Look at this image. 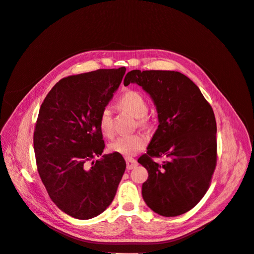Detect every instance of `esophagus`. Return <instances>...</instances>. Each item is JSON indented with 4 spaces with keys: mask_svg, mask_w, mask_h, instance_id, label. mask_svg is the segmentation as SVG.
I'll list each match as a JSON object with an SVG mask.
<instances>
[{
    "mask_svg": "<svg viewBox=\"0 0 254 254\" xmlns=\"http://www.w3.org/2000/svg\"><path fill=\"white\" fill-rule=\"evenodd\" d=\"M126 164H127V170H133V168L137 165L136 160L131 159V158H126Z\"/></svg>",
    "mask_w": 254,
    "mask_h": 254,
    "instance_id": "esophagus-1",
    "label": "esophagus"
}]
</instances>
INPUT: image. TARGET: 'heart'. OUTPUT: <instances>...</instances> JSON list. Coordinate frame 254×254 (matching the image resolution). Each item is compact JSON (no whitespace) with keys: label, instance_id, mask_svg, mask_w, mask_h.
Masks as SVG:
<instances>
[{"label":"heart","instance_id":"heart-1","mask_svg":"<svg viewBox=\"0 0 254 254\" xmlns=\"http://www.w3.org/2000/svg\"><path fill=\"white\" fill-rule=\"evenodd\" d=\"M119 103L123 108L136 119H143L148 112V105L145 97L136 91H127L122 95ZM98 127L104 135L110 136L112 134V117L109 108H105L99 115ZM146 145H147V137L143 134L121 135L109 144V150L124 157H132L143 150Z\"/></svg>","mask_w":254,"mask_h":254}]
</instances>
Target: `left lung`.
Wrapping results in <instances>:
<instances>
[{"label":"left lung","instance_id":"1","mask_svg":"<svg viewBox=\"0 0 254 254\" xmlns=\"http://www.w3.org/2000/svg\"><path fill=\"white\" fill-rule=\"evenodd\" d=\"M136 83L156 106L159 125L137 162L148 172L142 196L165 217L187 213L201 200L216 166V121L196 84L175 71L133 70L124 86ZM165 155L159 165L153 156Z\"/></svg>","mask_w":254,"mask_h":254}]
</instances>
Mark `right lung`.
Listing matches in <instances>:
<instances>
[{"label":"right lung","mask_w":254,"mask_h":254,"mask_svg":"<svg viewBox=\"0 0 254 254\" xmlns=\"http://www.w3.org/2000/svg\"><path fill=\"white\" fill-rule=\"evenodd\" d=\"M126 67L97 70L59 80L40 107L34 133L38 173L59 209L77 219L102 214L113 201L126 170L119 153L102 156V111L122 82Z\"/></svg>","instance_id":"obj_1"}]
</instances>
